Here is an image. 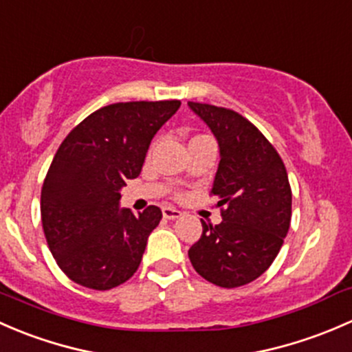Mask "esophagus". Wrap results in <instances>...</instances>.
Here are the masks:
<instances>
[{
	"label": "esophagus",
	"mask_w": 352,
	"mask_h": 352,
	"mask_svg": "<svg viewBox=\"0 0 352 352\" xmlns=\"http://www.w3.org/2000/svg\"><path fill=\"white\" fill-rule=\"evenodd\" d=\"M162 215H164V219L168 220H175V219H179L181 212L179 210L173 208V206H164V208H162Z\"/></svg>",
	"instance_id": "34e87169"
}]
</instances>
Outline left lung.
I'll list each match as a JSON object with an SVG mask.
<instances>
[{
	"instance_id": "left-lung-1",
	"label": "left lung",
	"mask_w": 352,
	"mask_h": 352,
	"mask_svg": "<svg viewBox=\"0 0 352 352\" xmlns=\"http://www.w3.org/2000/svg\"><path fill=\"white\" fill-rule=\"evenodd\" d=\"M219 140L220 162L210 195L222 222H201L188 251L201 278L237 288L259 278L280 252L292 222L288 173L273 144L248 118L229 108L188 101Z\"/></svg>"
}]
</instances>
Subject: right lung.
Segmentation results:
<instances>
[{"label": "right lung", "instance_id": "1", "mask_svg": "<svg viewBox=\"0 0 352 352\" xmlns=\"http://www.w3.org/2000/svg\"><path fill=\"white\" fill-rule=\"evenodd\" d=\"M179 107V100L108 104L57 149L42 186V227L57 266L74 283L111 289L139 267L162 212L155 205L139 215L120 210V188L140 175L152 137Z\"/></svg>", "mask_w": 352, "mask_h": 352}]
</instances>
